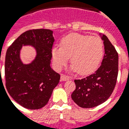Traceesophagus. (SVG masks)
<instances>
[{
    "instance_id": "1",
    "label": "esophagus",
    "mask_w": 129,
    "mask_h": 129,
    "mask_svg": "<svg viewBox=\"0 0 129 129\" xmlns=\"http://www.w3.org/2000/svg\"><path fill=\"white\" fill-rule=\"evenodd\" d=\"M69 79H70V78L68 76L64 75V74H61V81H66V80H69Z\"/></svg>"
}]
</instances>
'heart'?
<instances>
[{
	"instance_id": "obj_1",
	"label": "heart",
	"mask_w": 129,
	"mask_h": 129,
	"mask_svg": "<svg viewBox=\"0 0 129 129\" xmlns=\"http://www.w3.org/2000/svg\"><path fill=\"white\" fill-rule=\"evenodd\" d=\"M61 47H54L51 54L57 70L66 64L70 57V70L80 74L95 70L102 61L104 53L103 41L97 36L70 34L61 40Z\"/></svg>"
}]
</instances>
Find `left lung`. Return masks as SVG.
Returning a JSON list of instances; mask_svg holds the SVG:
<instances>
[{
	"label": "left lung",
	"mask_w": 129,
	"mask_h": 129,
	"mask_svg": "<svg viewBox=\"0 0 129 129\" xmlns=\"http://www.w3.org/2000/svg\"><path fill=\"white\" fill-rule=\"evenodd\" d=\"M100 37L105 50L102 65L93 74L74 80L76 89L72 99L81 108H94L103 104L112 95L116 84L118 55L106 35L100 34Z\"/></svg>",
	"instance_id": "left-lung-1"
}]
</instances>
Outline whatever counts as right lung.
Wrapping results in <instances>:
<instances>
[{
  "label": "right lung",
  "mask_w": 129,
  "mask_h": 129,
  "mask_svg": "<svg viewBox=\"0 0 129 129\" xmlns=\"http://www.w3.org/2000/svg\"><path fill=\"white\" fill-rule=\"evenodd\" d=\"M54 41L51 29H30L8 48L5 65L6 88L23 108L38 110L44 107L59 82L60 75L51 68ZM25 45L32 46L37 51L35 59L28 64H23L20 59V51Z\"/></svg>",
  "instance_id": "add662e5"
}]
</instances>
